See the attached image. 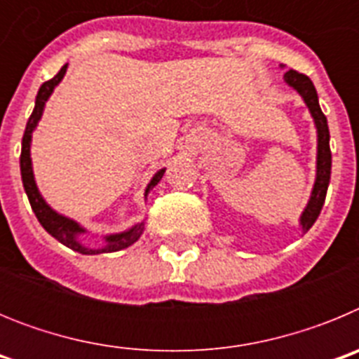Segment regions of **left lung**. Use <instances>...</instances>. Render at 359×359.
I'll use <instances>...</instances> for the list:
<instances>
[{
	"label": "left lung",
	"instance_id": "8db88e82",
	"mask_svg": "<svg viewBox=\"0 0 359 359\" xmlns=\"http://www.w3.org/2000/svg\"><path fill=\"white\" fill-rule=\"evenodd\" d=\"M287 84L291 88L302 95L304 102L309 107L311 115L315 118L316 131H318V156H316V180L313 192H311V199L307 203L306 210H304L302 217H300V224H302L304 231L309 230L315 221L318 219L320 212H322L323 201H325V194H327L329 180H331V147H329V128L327 118L320 109L318 95H316L315 86L311 82V79L304 73H298L297 69H290L284 73Z\"/></svg>",
	"mask_w": 359,
	"mask_h": 359
}]
</instances>
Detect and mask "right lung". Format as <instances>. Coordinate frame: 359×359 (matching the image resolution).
Segmentation results:
<instances>
[{"label":"right lung","instance_id":"right-lung-1","mask_svg":"<svg viewBox=\"0 0 359 359\" xmlns=\"http://www.w3.org/2000/svg\"><path fill=\"white\" fill-rule=\"evenodd\" d=\"M66 68H68V65L62 66L61 72L57 73L55 77L50 79V81H46L43 86H41L39 91H37V97H36V107H34L30 118H28V122H27V129H25V135H23V145H21V158H19V163H21V180H23L25 192H27L32 210H34V214H36V217H37V221L41 223V226L48 231L50 236L55 237L59 243H62L65 246L72 248L73 252H79V253H82V255H95V253H104V252H118V250L128 248V246H131L133 243H136V241L140 239L142 231H144V223L136 224V226H133L131 230L122 231V233H113V236H107L106 246H104V248H100V250L88 248V246H84V244L77 239L81 233H84L86 231L84 228L79 226V224L75 223V221H72V219L65 217V215H61V214H57L55 210H52V208L46 205V201H44L43 196L39 194V190H37L36 180H34V172H32V160H30L32 131L36 129L37 122L41 120L44 104H46L48 97L52 95L53 88H55V86L62 81V77H65ZM163 172H165V169H161L154 174V177L151 180V183L147 185V189H145V196L149 194V190H151L152 187L158 185V182L161 180Z\"/></svg>","mask_w":359,"mask_h":359}]
</instances>
